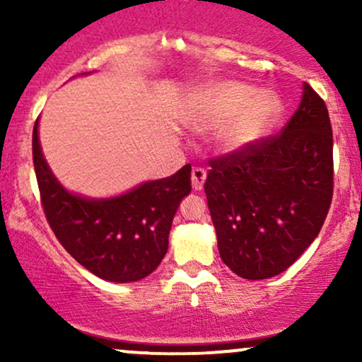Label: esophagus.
<instances>
[{
    "label": "esophagus",
    "instance_id": "34e87169",
    "mask_svg": "<svg viewBox=\"0 0 362 362\" xmlns=\"http://www.w3.org/2000/svg\"><path fill=\"white\" fill-rule=\"evenodd\" d=\"M206 182V170L201 167L192 168V187L195 190H201Z\"/></svg>",
    "mask_w": 362,
    "mask_h": 362
}]
</instances>
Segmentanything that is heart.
I'll list each match as a JSON object with an SVG mask.
<instances>
[{
  "label": "heart",
  "instance_id": "1",
  "mask_svg": "<svg viewBox=\"0 0 362 362\" xmlns=\"http://www.w3.org/2000/svg\"><path fill=\"white\" fill-rule=\"evenodd\" d=\"M281 103L271 93H257L253 86L224 81L201 93L194 110L195 127L213 131L224 127L219 136L223 151H242L264 139L276 126Z\"/></svg>",
  "mask_w": 362,
  "mask_h": 362
}]
</instances>
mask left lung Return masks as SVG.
Here are the masks:
<instances>
[{"instance_id": "1", "label": "left lung", "mask_w": 362, "mask_h": 362, "mask_svg": "<svg viewBox=\"0 0 362 362\" xmlns=\"http://www.w3.org/2000/svg\"><path fill=\"white\" fill-rule=\"evenodd\" d=\"M281 132L209 160L204 192L219 255L243 279L293 265L325 221L334 195V136L308 83Z\"/></svg>"}]
</instances>
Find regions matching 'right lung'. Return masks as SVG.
I'll return each instance as SVG.
<instances>
[{
	"instance_id": "add662e5",
	"label": "right lung",
	"mask_w": 362,
	"mask_h": 362,
	"mask_svg": "<svg viewBox=\"0 0 362 362\" xmlns=\"http://www.w3.org/2000/svg\"><path fill=\"white\" fill-rule=\"evenodd\" d=\"M39 122V120H37ZM37 122L32 156L49 226L78 264L100 279L134 282L151 274L168 250L173 216L190 192V165L120 197L93 201L61 187L40 151Z\"/></svg>"
}]
</instances>
